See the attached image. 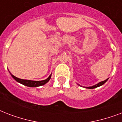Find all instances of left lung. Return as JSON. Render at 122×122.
<instances>
[{
    "label": "left lung",
    "mask_w": 122,
    "mask_h": 122,
    "mask_svg": "<svg viewBox=\"0 0 122 122\" xmlns=\"http://www.w3.org/2000/svg\"><path fill=\"white\" fill-rule=\"evenodd\" d=\"M108 80V79H106V80H104V81H101V82L98 83L97 84H96V85H93V86H92V87H86V88H87V89H94V88H96V87H99V86H101V85H102Z\"/></svg>",
    "instance_id": "8db88e82"
}]
</instances>
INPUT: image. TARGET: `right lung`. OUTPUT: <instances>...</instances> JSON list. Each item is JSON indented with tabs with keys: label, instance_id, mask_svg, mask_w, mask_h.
I'll return each instance as SVG.
<instances>
[{
	"label": "right lung",
	"instance_id": "1",
	"mask_svg": "<svg viewBox=\"0 0 122 122\" xmlns=\"http://www.w3.org/2000/svg\"><path fill=\"white\" fill-rule=\"evenodd\" d=\"M10 74L11 75V76H12V78H14V80L16 81H18L19 83H21L23 85H26L27 87H39L41 85H43L44 84H46V83H47L48 81H49V80L51 78V74L48 77L47 79L44 80H41V81H34V80H24V79H21V78H18L14 76L13 75H12L10 73Z\"/></svg>",
	"mask_w": 122,
	"mask_h": 122
}]
</instances>
